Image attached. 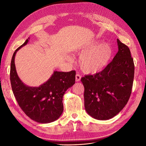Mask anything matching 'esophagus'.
Instances as JSON below:
<instances>
[{
    "mask_svg": "<svg viewBox=\"0 0 146 146\" xmlns=\"http://www.w3.org/2000/svg\"><path fill=\"white\" fill-rule=\"evenodd\" d=\"M81 79V76L80 74L77 73L76 74V82H79Z\"/></svg>",
    "mask_w": 146,
    "mask_h": 146,
    "instance_id": "1",
    "label": "esophagus"
}]
</instances>
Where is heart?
I'll use <instances>...</instances> for the list:
<instances>
[{
  "instance_id": "b5f03b06",
  "label": "heart",
  "mask_w": 146,
  "mask_h": 146,
  "mask_svg": "<svg viewBox=\"0 0 146 146\" xmlns=\"http://www.w3.org/2000/svg\"><path fill=\"white\" fill-rule=\"evenodd\" d=\"M98 41H94L80 49L82 54L79 58V64L82 70L86 73L99 72L108 64L112 54V49L106 43L97 45ZM68 60H72L70 57Z\"/></svg>"
}]
</instances>
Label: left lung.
Here are the masks:
<instances>
[{
  "label": "left lung",
  "mask_w": 146,
  "mask_h": 146,
  "mask_svg": "<svg viewBox=\"0 0 146 146\" xmlns=\"http://www.w3.org/2000/svg\"><path fill=\"white\" fill-rule=\"evenodd\" d=\"M117 43L118 52L102 71L81 79L85 88V110L96 119L107 120L115 116L131 94L134 61L127 46L118 39Z\"/></svg>",
  "instance_id": "1"
}]
</instances>
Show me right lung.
I'll return each mask as SVG.
<instances>
[{
	"label": "right lung",
	"mask_w": 146,
	"mask_h": 146,
	"mask_svg": "<svg viewBox=\"0 0 146 146\" xmlns=\"http://www.w3.org/2000/svg\"><path fill=\"white\" fill-rule=\"evenodd\" d=\"M29 38L14 52L11 64L10 80L13 95L22 110L31 119L41 124L55 121L63 111V97L75 83L76 72L54 71L50 78L38 87H30L18 77L15 64L17 52L27 45Z\"/></svg>",
	"instance_id": "obj_1"
}]
</instances>
